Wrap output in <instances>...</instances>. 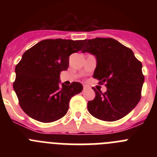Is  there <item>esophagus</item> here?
Segmentation results:
<instances>
[{
	"label": "esophagus",
	"mask_w": 157,
	"mask_h": 157,
	"mask_svg": "<svg viewBox=\"0 0 157 157\" xmlns=\"http://www.w3.org/2000/svg\"><path fill=\"white\" fill-rule=\"evenodd\" d=\"M87 88H88V86H83V90H86Z\"/></svg>",
	"instance_id": "obj_1"
}]
</instances>
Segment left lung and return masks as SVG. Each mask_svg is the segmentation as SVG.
I'll return each mask as SVG.
<instances>
[{"label":"left lung","mask_w":157,"mask_h":157,"mask_svg":"<svg viewBox=\"0 0 157 157\" xmlns=\"http://www.w3.org/2000/svg\"><path fill=\"white\" fill-rule=\"evenodd\" d=\"M82 53L95 56L97 67L93 77L105 82L107 90H93L96 96L87 104L89 112L104 121H116L129 114L141 99L143 86L142 64L133 51L113 38L86 39Z\"/></svg>","instance_id":"1"}]
</instances>
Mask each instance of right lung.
Returning <instances> with one entry per match:
<instances>
[{
  "instance_id": "add662e5",
  "label": "right lung",
  "mask_w": 157,
  "mask_h": 157,
  "mask_svg": "<svg viewBox=\"0 0 157 157\" xmlns=\"http://www.w3.org/2000/svg\"><path fill=\"white\" fill-rule=\"evenodd\" d=\"M85 40L58 38L37 43L23 53L16 67L13 89L23 112L34 120L51 123L64 116L69 101L82 90L74 82L59 86V75L69 65V56L82 48Z\"/></svg>"
}]
</instances>
